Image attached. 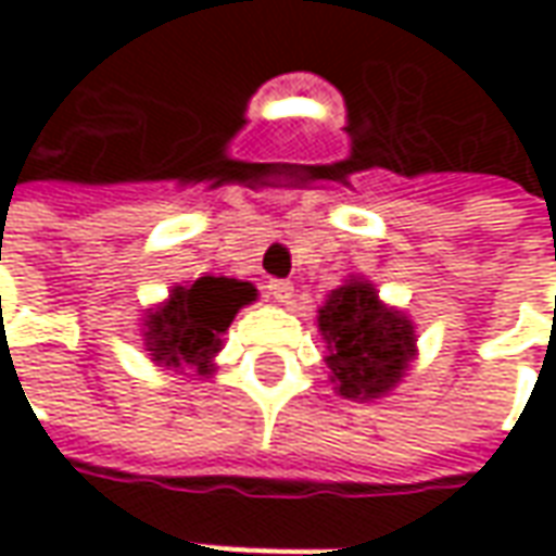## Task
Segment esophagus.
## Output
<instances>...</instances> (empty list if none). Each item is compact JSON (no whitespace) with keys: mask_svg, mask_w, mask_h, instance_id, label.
I'll return each instance as SVG.
<instances>
[{"mask_svg":"<svg viewBox=\"0 0 556 556\" xmlns=\"http://www.w3.org/2000/svg\"><path fill=\"white\" fill-rule=\"evenodd\" d=\"M291 294H294V286L286 282V279H270V282H267V298H270V301L289 303Z\"/></svg>","mask_w":556,"mask_h":556,"instance_id":"obj_1","label":"esophagus"}]
</instances>
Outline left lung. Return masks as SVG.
Returning a JSON list of instances; mask_svg holds the SVG:
<instances>
[{"label":"left lung","instance_id":"8db88e82","mask_svg":"<svg viewBox=\"0 0 556 556\" xmlns=\"http://www.w3.org/2000/svg\"><path fill=\"white\" fill-rule=\"evenodd\" d=\"M315 325L325 339L327 378L351 402L390 396L417 361L414 321L381 301L366 277H349L330 291Z\"/></svg>","mask_w":556,"mask_h":556}]
</instances>
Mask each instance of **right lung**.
<instances>
[{"label": "right lung", "instance_id": "1", "mask_svg": "<svg viewBox=\"0 0 556 556\" xmlns=\"http://www.w3.org/2000/svg\"><path fill=\"white\" fill-rule=\"evenodd\" d=\"M258 298L253 282L231 277H199L172 286L166 301L142 315V349L160 369L184 372L190 366L207 378L217 369L223 333L235 315Z\"/></svg>", "mask_w": 556, "mask_h": 556}]
</instances>
